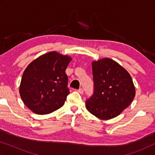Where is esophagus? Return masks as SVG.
<instances>
[{
	"mask_svg": "<svg viewBox=\"0 0 155 155\" xmlns=\"http://www.w3.org/2000/svg\"><path fill=\"white\" fill-rule=\"evenodd\" d=\"M78 92L80 93V94H82L84 93V90H83V89H82V88H80L79 90H78Z\"/></svg>",
	"mask_w": 155,
	"mask_h": 155,
	"instance_id": "34e87169",
	"label": "esophagus"
}]
</instances>
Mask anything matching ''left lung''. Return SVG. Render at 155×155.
I'll use <instances>...</instances> for the list:
<instances>
[{
  "instance_id": "1",
  "label": "left lung",
  "mask_w": 155,
  "mask_h": 155,
  "mask_svg": "<svg viewBox=\"0 0 155 155\" xmlns=\"http://www.w3.org/2000/svg\"><path fill=\"white\" fill-rule=\"evenodd\" d=\"M93 94L85 101L91 114L103 120L115 118L135 95L133 80L126 70L110 58L92 62Z\"/></svg>"
}]
</instances>
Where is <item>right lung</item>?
Returning <instances> with one entry per match:
<instances>
[{
  "label": "right lung",
  "mask_w": 155,
  "mask_h": 155,
  "mask_svg": "<svg viewBox=\"0 0 155 155\" xmlns=\"http://www.w3.org/2000/svg\"><path fill=\"white\" fill-rule=\"evenodd\" d=\"M71 58L53 51L33 61L22 75L20 94L37 114H48L63 107L70 90L65 69Z\"/></svg>",
  "instance_id": "1"
}]
</instances>
